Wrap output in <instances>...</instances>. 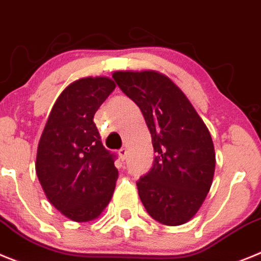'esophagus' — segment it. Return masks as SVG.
<instances>
[{"mask_svg": "<svg viewBox=\"0 0 261 261\" xmlns=\"http://www.w3.org/2000/svg\"><path fill=\"white\" fill-rule=\"evenodd\" d=\"M118 154L122 160H125L126 157H127V149H126V148H121L118 151Z\"/></svg>", "mask_w": 261, "mask_h": 261, "instance_id": "1", "label": "esophagus"}]
</instances>
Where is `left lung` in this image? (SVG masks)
<instances>
[{"instance_id": "obj_1", "label": "left lung", "mask_w": 261, "mask_h": 261, "mask_svg": "<svg viewBox=\"0 0 261 261\" xmlns=\"http://www.w3.org/2000/svg\"><path fill=\"white\" fill-rule=\"evenodd\" d=\"M113 78L142 110L156 153L151 170L136 182L140 200L160 224H185L212 186L216 154L210 131L165 75L151 70L116 71Z\"/></svg>"}]
</instances>
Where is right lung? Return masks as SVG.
Instances as JSON below:
<instances>
[{"instance_id": "right-lung-1", "label": "right lung", "mask_w": 261, "mask_h": 261, "mask_svg": "<svg viewBox=\"0 0 261 261\" xmlns=\"http://www.w3.org/2000/svg\"><path fill=\"white\" fill-rule=\"evenodd\" d=\"M116 83L82 78L62 91L51 108L36 156V174L46 198L63 216L87 222L101 215L116 189V156L102 145L93 122Z\"/></svg>"}]
</instances>
